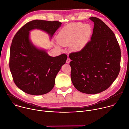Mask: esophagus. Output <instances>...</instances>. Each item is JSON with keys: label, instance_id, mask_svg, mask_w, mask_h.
Returning a JSON list of instances; mask_svg holds the SVG:
<instances>
[{"label": "esophagus", "instance_id": "esophagus-1", "mask_svg": "<svg viewBox=\"0 0 129 129\" xmlns=\"http://www.w3.org/2000/svg\"><path fill=\"white\" fill-rule=\"evenodd\" d=\"M70 59L69 58H67L66 60V63L68 64L70 63Z\"/></svg>", "mask_w": 129, "mask_h": 129}]
</instances>
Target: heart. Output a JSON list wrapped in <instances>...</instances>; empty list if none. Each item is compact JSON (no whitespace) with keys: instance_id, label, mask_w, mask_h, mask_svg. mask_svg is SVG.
<instances>
[{"instance_id":"obj_1","label":"heart","mask_w":129,"mask_h":129,"mask_svg":"<svg viewBox=\"0 0 129 129\" xmlns=\"http://www.w3.org/2000/svg\"><path fill=\"white\" fill-rule=\"evenodd\" d=\"M91 30V27L89 24L81 22L69 24L60 31L57 39L60 45H70L72 50L80 51L87 44Z\"/></svg>"}]
</instances>
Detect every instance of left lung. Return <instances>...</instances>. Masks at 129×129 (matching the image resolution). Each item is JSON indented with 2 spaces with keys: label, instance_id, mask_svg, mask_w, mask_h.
Masks as SVG:
<instances>
[{
  "label": "left lung",
  "instance_id": "8db88e82",
  "mask_svg": "<svg viewBox=\"0 0 129 129\" xmlns=\"http://www.w3.org/2000/svg\"><path fill=\"white\" fill-rule=\"evenodd\" d=\"M89 19L94 22L91 40L69 57L73 86L81 92L93 94L107 89L117 78L121 51L112 30L99 18Z\"/></svg>",
  "mask_w": 129,
  "mask_h": 129
}]
</instances>
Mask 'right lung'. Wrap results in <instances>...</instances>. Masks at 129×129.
Here are the masks:
<instances>
[{
	"instance_id": "1",
	"label": "right lung",
	"mask_w": 129,
	"mask_h": 129,
	"mask_svg": "<svg viewBox=\"0 0 129 129\" xmlns=\"http://www.w3.org/2000/svg\"><path fill=\"white\" fill-rule=\"evenodd\" d=\"M61 24L57 21L34 20L24 25L14 36L10 48V69L15 84L24 92L34 95L49 92L67 58L65 53L50 57L45 50L37 48L29 40V31L41 29L51 38Z\"/></svg>"
}]
</instances>
